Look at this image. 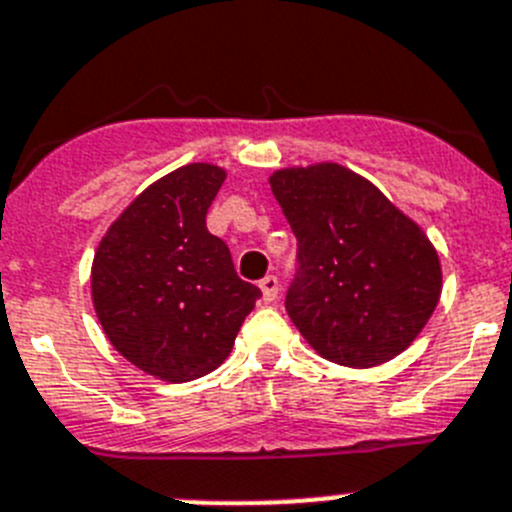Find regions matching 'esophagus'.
Wrapping results in <instances>:
<instances>
[{"label":"esophagus","instance_id":"esophagus-1","mask_svg":"<svg viewBox=\"0 0 512 512\" xmlns=\"http://www.w3.org/2000/svg\"><path fill=\"white\" fill-rule=\"evenodd\" d=\"M260 290H262V298H265V303H273L275 298H278V290H280V283L275 275H265V278L260 280Z\"/></svg>","mask_w":512,"mask_h":512}]
</instances>
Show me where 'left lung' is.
Here are the masks:
<instances>
[{
    "label": "left lung",
    "instance_id": "left-lung-1",
    "mask_svg": "<svg viewBox=\"0 0 512 512\" xmlns=\"http://www.w3.org/2000/svg\"><path fill=\"white\" fill-rule=\"evenodd\" d=\"M270 188L298 239L290 321L336 365L398 357L439 303L441 265L426 234L336 163L278 170Z\"/></svg>",
    "mask_w": 512,
    "mask_h": 512
}]
</instances>
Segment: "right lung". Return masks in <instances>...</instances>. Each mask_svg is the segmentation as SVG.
I'll return each instance as SVG.
<instances>
[{"label": "right lung", "mask_w": 512, "mask_h": 512, "mask_svg": "<svg viewBox=\"0 0 512 512\" xmlns=\"http://www.w3.org/2000/svg\"><path fill=\"white\" fill-rule=\"evenodd\" d=\"M224 178L209 163L173 170L124 209L94 255L101 329L122 357L160 380L188 382L216 370L262 296L206 229Z\"/></svg>", "instance_id": "obj_1"}]
</instances>
